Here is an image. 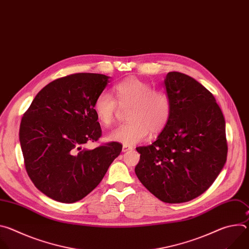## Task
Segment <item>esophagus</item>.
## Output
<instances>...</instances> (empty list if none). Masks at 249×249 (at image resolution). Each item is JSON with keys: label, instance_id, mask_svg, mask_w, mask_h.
<instances>
[{"label": "esophagus", "instance_id": "esophagus-1", "mask_svg": "<svg viewBox=\"0 0 249 249\" xmlns=\"http://www.w3.org/2000/svg\"><path fill=\"white\" fill-rule=\"evenodd\" d=\"M131 150H133V148L132 147H130V146H126V145H124L123 146V148H122V152H128V151H131Z\"/></svg>", "mask_w": 249, "mask_h": 249}]
</instances>
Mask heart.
Segmentation results:
<instances>
[{
  "instance_id": "heart-1",
  "label": "heart",
  "mask_w": 249,
  "mask_h": 249,
  "mask_svg": "<svg viewBox=\"0 0 249 249\" xmlns=\"http://www.w3.org/2000/svg\"><path fill=\"white\" fill-rule=\"evenodd\" d=\"M113 96L99 93L92 104L98 122L110 126L115 120L117 104L128 106L127 123L111 132L109 138L124 145H134L143 141L148 134L160 133L168 124L172 114L169 94L153 85L135 77L125 79L112 88Z\"/></svg>"
}]
</instances>
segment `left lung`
I'll use <instances>...</instances> for the list:
<instances>
[{"instance_id":"left-lung-1","label":"left lung","mask_w":249,"mask_h":249,"mask_svg":"<svg viewBox=\"0 0 249 249\" xmlns=\"http://www.w3.org/2000/svg\"><path fill=\"white\" fill-rule=\"evenodd\" d=\"M172 101L167 126L150 146L138 147L139 180L160 201L188 202L216 180L228 155L226 122L216 99L193 78L169 72Z\"/></svg>"}]
</instances>
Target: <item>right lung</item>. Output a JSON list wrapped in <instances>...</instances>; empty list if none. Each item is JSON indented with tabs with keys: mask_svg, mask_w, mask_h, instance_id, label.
<instances>
[{
	"mask_svg": "<svg viewBox=\"0 0 249 249\" xmlns=\"http://www.w3.org/2000/svg\"><path fill=\"white\" fill-rule=\"evenodd\" d=\"M108 83L109 77L92 73L57 79L36 94L21 118L26 172L35 187L53 200L74 203L86 197L122 151L118 142L84 148L102 135L92 104Z\"/></svg>",
	"mask_w": 249,
	"mask_h": 249,
	"instance_id": "right-lung-1",
	"label": "right lung"
}]
</instances>
